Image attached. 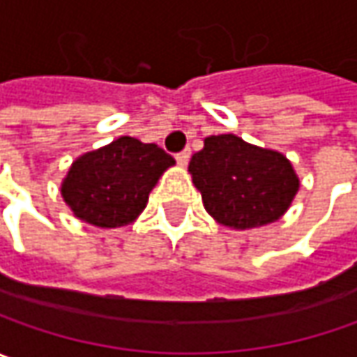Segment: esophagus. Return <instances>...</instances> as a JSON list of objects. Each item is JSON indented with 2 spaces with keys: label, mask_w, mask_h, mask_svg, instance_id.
Instances as JSON below:
<instances>
[{
  "label": "esophagus",
  "mask_w": 357,
  "mask_h": 357,
  "mask_svg": "<svg viewBox=\"0 0 357 357\" xmlns=\"http://www.w3.org/2000/svg\"><path fill=\"white\" fill-rule=\"evenodd\" d=\"M190 148H185V150H181V152H178L176 154V160H178V164L179 166H188V162H190Z\"/></svg>",
  "instance_id": "esophagus-1"
}]
</instances>
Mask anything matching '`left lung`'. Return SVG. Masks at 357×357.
I'll use <instances>...</instances> for the list:
<instances>
[{
	"label": "left lung",
	"mask_w": 357,
	"mask_h": 357,
	"mask_svg": "<svg viewBox=\"0 0 357 357\" xmlns=\"http://www.w3.org/2000/svg\"><path fill=\"white\" fill-rule=\"evenodd\" d=\"M190 172L207 213L233 229L277 221L301 185L284 155L233 134L205 138L203 150L191 155Z\"/></svg>",
	"instance_id": "left-lung-1"
}]
</instances>
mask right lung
<instances>
[{
  "instance_id": "1",
  "label": "right lung",
  "mask_w": 357,
  "mask_h": 357,
  "mask_svg": "<svg viewBox=\"0 0 357 357\" xmlns=\"http://www.w3.org/2000/svg\"><path fill=\"white\" fill-rule=\"evenodd\" d=\"M176 160L155 144L122 136L80 155L63 181L75 215L96 227H122L140 215L158 178Z\"/></svg>"
}]
</instances>
